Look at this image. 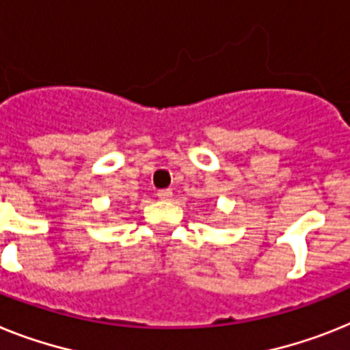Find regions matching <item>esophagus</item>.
<instances>
[{
	"mask_svg": "<svg viewBox=\"0 0 350 350\" xmlns=\"http://www.w3.org/2000/svg\"><path fill=\"white\" fill-rule=\"evenodd\" d=\"M157 196H158V199H161V201H169V199L172 198V190H170V189L158 190Z\"/></svg>",
	"mask_w": 350,
	"mask_h": 350,
	"instance_id": "esophagus-1",
	"label": "esophagus"
}]
</instances>
